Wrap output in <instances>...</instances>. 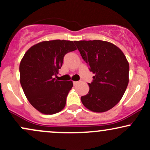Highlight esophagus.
<instances>
[{
    "instance_id": "obj_1",
    "label": "esophagus",
    "mask_w": 150,
    "mask_h": 150,
    "mask_svg": "<svg viewBox=\"0 0 150 150\" xmlns=\"http://www.w3.org/2000/svg\"><path fill=\"white\" fill-rule=\"evenodd\" d=\"M77 83H78V82H77V81H73V85H76Z\"/></svg>"
}]
</instances>
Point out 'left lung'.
Masks as SVG:
<instances>
[{
	"label": "left lung",
	"mask_w": 150,
	"mask_h": 150,
	"mask_svg": "<svg viewBox=\"0 0 150 150\" xmlns=\"http://www.w3.org/2000/svg\"><path fill=\"white\" fill-rule=\"evenodd\" d=\"M81 56L95 74L88 83V94L81 97L82 104L93 112L102 113L120 101L129 82V63L116 45L101 40L75 41Z\"/></svg>",
	"instance_id": "8db88e82"
}]
</instances>
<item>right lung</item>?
I'll list each match as a JSON object with an SVG mask.
<instances>
[{"mask_svg": "<svg viewBox=\"0 0 150 150\" xmlns=\"http://www.w3.org/2000/svg\"><path fill=\"white\" fill-rule=\"evenodd\" d=\"M76 49L73 41H44L30 47L22 58V89L32 106L43 114H54L64 108L73 82L58 80L54 76L63 65L65 55Z\"/></svg>", "mask_w": 150, "mask_h": 150, "instance_id": "add662e5", "label": "right lung"}]
</instances>
